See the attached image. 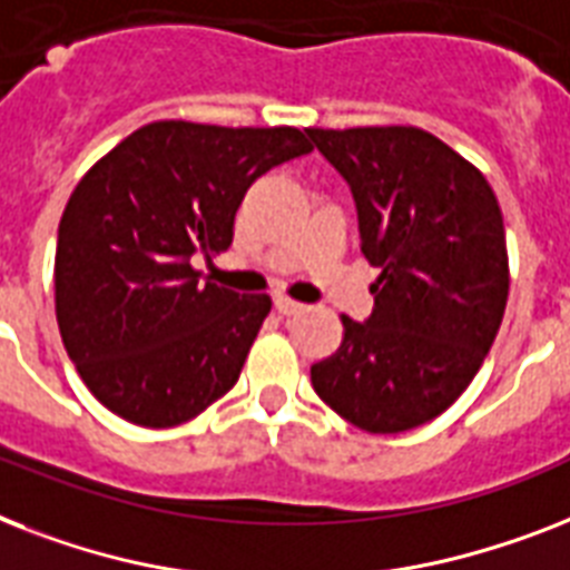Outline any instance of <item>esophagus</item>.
<instances>
[{
  "instance_id": "obj_1",
  "label": "esophagus",
  "mask_w": 570,
  "mask_h": 570,
  "mask_svg": "<svg viewBox=\"0 0 570 570\" xmlns=\"http://www.w3.org/2000/svg\"><path fill=\"white\" fill-rule=\"evenodd\" d=\"M275 309L281 313V316H295V313H301V309H304V304H301V301L286 298V295H277Z\"/></svg>"
}]
</instances>
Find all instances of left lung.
<instances>
[{"label":"left lung","mask_w":570,"mask_h":570,"mask_svg":"<svg viewBox=\"0 0 570 570\" xmlns=\"http://www.w3.org/2000/svg\"><path fill=\"white\" fill-rule=\"evenodd\" d=\"M351 184L363 257L381 269L365 322L309 368L316 395L365 433H404L469 390L510 295L501 205L478 166L415 125L307 128Z\"/></svg>","instance_id":"8db88e82"}]
</instances>
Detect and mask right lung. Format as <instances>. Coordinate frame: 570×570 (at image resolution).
Here are the masks:
<instances>
[{"label": "right lung", "mask_w": 570, "mask_h": 570, "mask_svg": "<svg viewBox=\"0 0 570 570\" xmlns=\"http://www.w3.org/2000/svg\"><path fill=\"white\" fill-rule=\"evenodd\" d=\"M307 151V131L289 125L160 119L78 180L58 228L55 316L69 360L110 413L175 428L239 381L272 298L202 284L189 261L225 252L248 187Z\"/></svg>", "instance_id": "right-lung-1"}]
</instances>
